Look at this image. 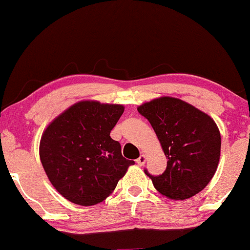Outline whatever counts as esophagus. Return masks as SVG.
Wrapping results in <instances>:
<instances>
[{
    "label": "esophagus",
    "mask_w": 250,
    "mask_h": 250,
    "mask_svg": "<svg viewBox=\"0 0 250 250\" xmlns=\"http://www.w3.org/2000/svg\"><path fill=\"white\" fill-rule=\"evenodd\" d=\"M146 161H147V156L142 154L141 156H140L139 159L136 160V163H137V165H139V166H143V165H145V163H146Z\"/></svg>",
    "instance_id": "esophagus-1"
}]
</instances>
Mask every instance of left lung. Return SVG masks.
<instances>
[{
    "instance_id": "left-lung-1",
    "label": "left lung",
    "mask_w": 250,
    "mask_h": 250,
    "mask_svg": "<svg viewBox=\"0 0 250 250\" xmlns=\"http://www.w3.org/2000/svg\"><path fill=\"white\" fill-rule=\"evenodd\" d=\"M137 111L150 122L168 159L161 175L145 170L155 189L173 200L189 199L205 189L220 161L221 135L214 120L169 96L143 103Z\"/></svg>"
}]
</instances>
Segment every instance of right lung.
<instances>
[{
  "instance_id": "1",
  "label": "right lung",
  "mask_w": 250,
  "mask_h": 250,
  "mask_svg": "<svg viewBox=\"0 0 250 250\" xmlns=\"http://www.w3.org/2000/svg\"><path fill=\"white\" fill-rule=\"evenodd\" d=\"M125 111L121 104L81 101L43 131L40 159L55 189L70 202L93 206L105 200L134 161L110 137Z\"/></svg>"
}]
</instances>
